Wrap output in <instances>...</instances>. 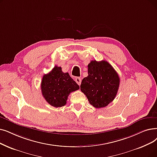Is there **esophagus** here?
<instances>
[{"instance_id": "1", "label": "esophagus", "mask_w": 157, "mask_h": 157, "mask_svg": "<svg viewBox=\"0 0 157 157\" xmlns=\"http://www.w3.org/2000/svg\"><path fill=\"white\" fill-rule=\"evenodd\" d=\"M75 81H76V82L78 83V85H81V78H79V77H77L76 78V79H75Z\"/></svg>"}]
</instances>
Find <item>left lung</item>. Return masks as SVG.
Segmentation results:
<instances>
[{"label":"left lung","mask_w":157,"mask_h":157,"mask_svg":"<svg viewBox=\"0 0 157 157\" xmlns=\"http://www.w3.org/2000/svg\"><path fill=\"white\" fill-rule=\"evenodd\" d=\"M88 74L81 81V92L95 108L106 106L117 95L120 83L118 74L106 61L93 60L88 65Z\"/></svg>","instance_id":"left-lung-1"}]
</instances>
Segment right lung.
Here are the masks:
<instances>
[{"instance_id": "1", "label": "right lung", "mask_w": 157, "mask_h": 157, "mask_svg": "<svg viewBox=\"0 0 157 157\" xmlns=\"http://www.w3.org/2000/svg\"><path fill=\"white\" fill-rule=\"evenodd\" d=\"M79 88L68 72L64 73L62 67L55 66L52 71L44 75L41 90L44 98L51 106L58 108L67 104L68 96L71 92Z\"/></svg>"}]
</instances>
